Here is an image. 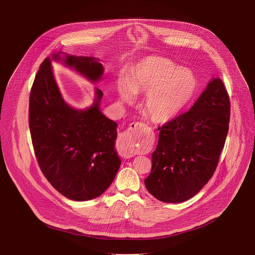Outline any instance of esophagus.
<instances>
[{
	"label": "esophagus",
	"instance_id": "1",
	"mask_svg": "<svg viewBox=\"0 0 255 255\" xmlns=\"http://www.w3.org/2000/svg\"><path fill=\"white\" fill-rule=\"evenodd\" d=\"M134 124V123H133ZM138 123H136L135 125H137ZM117 150L118 153L120 155H122L123 157H132L133 155L136 154L135 151V146L133 143V139L132 136L129 135L128 133H124L117 142Z\"/></svg>",
	"mask_w": 255,
	"mask_h": 255
}]
</instances>
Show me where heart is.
Instances as JSON below:
<instances>
[{"instance_id": "heart-1", "label": "heart", "mask_w": 255, "mask_h": 255, "mask_svg": "<svg viewBox=\"0 0 255 255\" xmlns=\"http://www.w3.org/2000/svg\"><path fill=\"white\" fill-rule=\"evenodd\" d=\"M127 85L120 83L118 92L125 102L133 94H145L144 108L154 121L165 122L176 117L190 104L198 89L194 72L170 59L149 56L129 70Z\"/></svg>"}]
</instances>
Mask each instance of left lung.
<instances>
[{
	"mask_svg": "<svg viewBox=\"0 0 255 255\" xmlns=\"http://www.w3.org/2000/svg\"><path fill=\"white\" fill-rule=\"evenodd\" d=\"M230 100L220 79H213L191 110L158 127L147 191L164 203L185 202L213 176L224 148Z\"/></svg>",
	"mask_w": 255,
	"mask_h": 255,
	"instance_id": "left-lung-1",
	"label": "left lung"
}]
</instances>
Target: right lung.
Here are the masks:
<instances>
[{"label": "right lung", "mask_w": 255, "mask_h": 255, "mask_svg": "<svg viewBox=\"0 0 255 255\" xmlns=\"http://www.w3.org/2000/svg\"><path fill=\"white\" fill-rule=\"evenodd\" d=\"M54 59L61 60L58 54ZM64 62L92 82L104 66L97 58L65 55ZM94 105L78 111L64 103L54 81L50 59L40 64L29 98V127L36 159L50 185L64 197L88 201L102 195L114 180L121 161L115 149L117 123Z\"/></svg>", "instance_id": "obj_1"}]
</instances>
